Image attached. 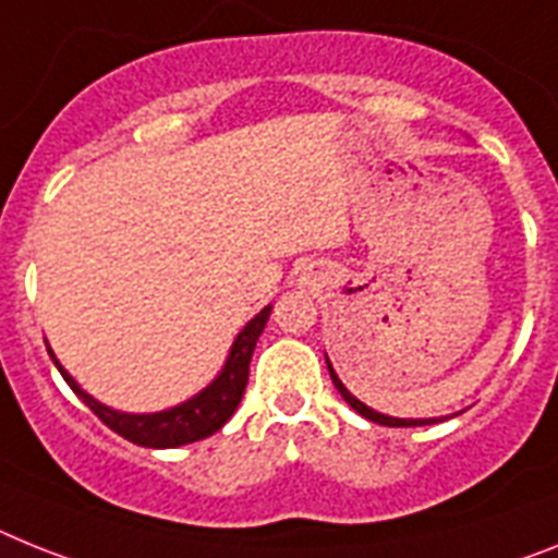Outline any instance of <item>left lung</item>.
I'll return each mask as SVG.
<instances>
[{"label": "left lung", "mask_w": 558, "mask_h": 558, "mask_svg": "<svg viewBox=\"0 0 558 558\" xmlns=\"http://www.w3.org/2000/svg\"><path fill=\"white\" fill-rule=\"evenodd\" d=\"M326 366H329L331 383H335V388H337V391H340V397H343V400L349 402L351 409L357 411L360 416H366V420H372V423L388 425V428H411V425H430V423H439V420H434V416H430V420H400V416H388V414H380V411L368 409L366 402H360L357 397L351 395L349 388H345L343 383H340V377H337V372H335V368H331L329 357H326Z\"/></svg>", "instance_id": "8db88e82"}]
</instances>
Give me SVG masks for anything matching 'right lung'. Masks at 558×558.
<instances>
[{
  "instance_id": "1",
  "label": "right lung",
  "mask_w": 558,
  "mask_h": 558,
  "mask_svg": "<svg viewBox=\"0 0 558 558\" xmlns=\"http://www.w3.org/2000/svg\"><path fill=\"white\" fill-rule=\"evenodd\" d=\"M271 315V306H264L252 317L241 331H238L235 343L229 349L227 363L218 372L213 383L207 388H201L198 395H192L190 400L178 402L172 409L153 411V414H128V411H116L105 402H98L96 397H90L78 386L73 377H70L68 368L56 360L53 349L48 345L50 360L56 363L59 374L64 377L73 391L78 395V400H84V405H90L93 414L112 428L119 437L130 439L135 446L144 448H178L186 446V442H198V439L213 437L215 430H221L227 425V420L235 414L238 402H241L243 391H246V380H250V360L252 351H255L257 337L266 329V320Z\"/></svg>"
}]
</instances>
